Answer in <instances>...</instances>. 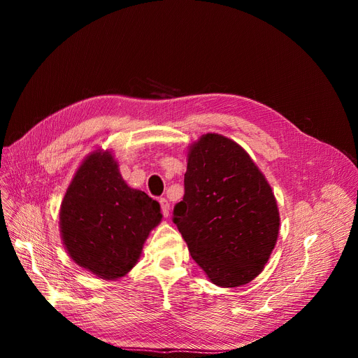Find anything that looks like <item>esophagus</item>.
<instances>
[{
  "label": "esophagus",
  "mask_w": 358,
  "mask_h": 358,
  "mask_svg": "<svg viewBox=\"0 0 358 358\" xmlns=\"http://www.w3.org/2000/svg\"><path fill=\"white\" fill-rule=\"evenodd\" d=\"M159 204H161L162 215H164L165 217H168V216H169V203H168V200H166V199H161V200H159Z\"/></svg>",
  "instance_id": "esophagus-1"
}]
</instances>
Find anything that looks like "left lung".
Listing matches in <instances>:
<instances>
[{
	"label": "left lung",
	"instance_id": "obj_1",
	"mask_svg": "<svg viewBox=\"0 0 358 358\" xmlns=\"http://www.w3.org/2000/svg\"><path fill=\"white\" fill-rule=\"evenodd\" d=\"M184 190L173 220L193 259L219 287L250 283L264 270L280 231L266 176L241 145L206 134L189 146Z\"/></svg>",
	"mask_w": 358,
	"mask_h": 358
}]
</instances>
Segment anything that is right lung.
Returning <instances> with one entry per match:
<instances>
[{
	"instance_id": "1",
	"label": "right lung",
	"mask_w": 358,
	"mask_h": 358,
	"mask_svg": "<svg viewBox=\"0 0 358 358\" xmlns=\"http://www.w3.org/2000/svg\"><path fill=\"white\" fill-rule=\"evenodd\" d=\"M161 219L159 203L126 184L108 149H96L68 185L59 228L73 262L99 278L117 280L138 264Z\"/></svg>"
}]
</instances>
